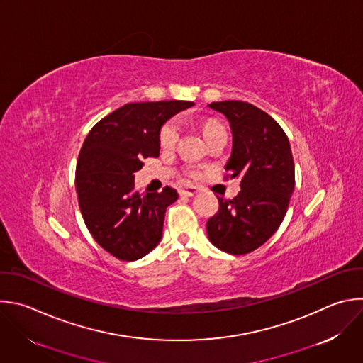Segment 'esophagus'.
<instances>
[{"mask_svg": "<svg viewBox=\"0 0 363 363\" xmlns=\"http://www.w3.org/2000/svg\"><path fill=\"white\" fill-rule=\"evenodd\" d=\"M196 192H198V188H195V186H185V188L179 189V194L182 196H194Z\"/></svg>", "mask_w": 363, "mask_h": 363, "instance_id": "obj_1", "label": "esophagus"}]
</instances>
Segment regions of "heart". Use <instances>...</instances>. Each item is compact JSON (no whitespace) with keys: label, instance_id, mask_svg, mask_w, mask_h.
I'll return each mask as SVG.
<instances>
[{"label":"heart","instance_id":"heart-1","mask_svg":"<svg viewBox=\"0 0 363 363\" xmlns=\"http://www.w3.org/2000/svg\"><path fill=\"white\" fill-rule=\"evenodd\" d=\"M220 130H223V128L219 124L212 123V121H208V123L203 124V135H205V138L208 135L216 133V131H220ZM179 134H181V123H179V119L168 121V123L161 128V133H160V144H161V147L165 148V150H169V148L175 147V144L179 140ZM189 177L196 178L198 172L196 171H191Z\"/></svg>","mask_w":363,"mask_h":363}]
</instances>
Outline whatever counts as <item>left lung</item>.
Segmentation results:
<instances>
[{
    "instance_id": "8db88e82",
    "label": "left lung",
    "mask_w": 363,
    "mask_h": 363,
    "mask_svg": "<svg viewBox=\"0 0 363 363\" xmlns=\"http://www.w3.org/2000/svg\"><path fill=\"white\" fill-rule=\"evenodd\" d=\"M232 133V151L225 165L229 178L240 179L233 199L218 198L219 209L206 222L211 242L223 252L245 255L277 232L295 188L289 140L277 121L244 101L212 102Z\"/></svg>"
}]
</instances>
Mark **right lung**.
Here are the masks:
<instances>
[{
  "instance_id": "1",
  "label": "right lung",
  "mask_w": 363,
  "mask_h": 363,
  "mask_svg": "<svg viewBox=\"0 0 363 363\" xmlns=\"http://www.w3.org/2000/svg\"><path fill=\"white\" fill-rule=\"evenodd\" d=\"M191 101L125 104L102 118L78 155L75 188L84 222L96 242L121 261H137L161 240L167 208L178 192L135 191V172L160 155L161 127Z\"/></svg>"
}]
</instances>
